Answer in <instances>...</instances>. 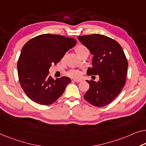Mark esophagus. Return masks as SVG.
I'll list each match as a JSON object with an SVG mask.
<instances>
[{"mask_svg":"<svg viewBox=\"0 0 146 146\" xmlns=\"http://www.w3.org/2000/svg\"><path fill=\"white\" fill-rule=\"evenodd\" d=\"M73 80L76 82H80L82 81V80H80V79H73Z\"/></svg>","mask_w":146,"mask_h":146,"instance_id":"34e87169","label":"esophagus"}]
</instances>
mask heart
Returning a JSON list of instances; mask_svg holds the SVG:
<instances>
[{"label":"heart","mask_w":146,"mask_h":146,"mask_svg":"<svg viewBox=\"0 0 146 146\" xmlns=\"http://www.w3.org/2000/svg\"><path fill=\"white\" fill-rule=\"evenodd\" d=\"M75 51L78 56L81 57L86 52H88V49L86 48V47L84 46L79 45L75 47ZM64 58L65 57H63L62 60H64ZM67 75H68L69 77L73 78H77H77H80L81 77L82 72L79 70H77V69H71V70H69L68 72H67Z\"/></svg>","instance_id":"b5f03b06"}]
</instances>
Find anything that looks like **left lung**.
I'll list each match as a JSON object with an SVG mask.
<instances>
[{
    "mask_svg": "<svg viewBox=\"0 0 146 146\" xmlns=\"http://www.w3.org/2000/svg\"><path fill=\"white\" fill-rule=\"evenodd\" d=\"M82 44L94 56L92 68L87 74L95 77L98 82L86 80L90 85L84 98L96 107H104L110 104L125 86L128 62L121 46L114 39L100 34L79 36Z\"/></svg>",
    "mask_w": 146,
    "mask_h": 146,
    "instance_id": "1",
    "label": "left lung"
}]
</instances>
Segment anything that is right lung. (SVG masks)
I'll return each mask as SVG.
<instances>
[{
	"mask_svg": "<svg viewBox=\"0 0 146 146\" xmlns=\"http://www.w3.org/2000/svg\"><path fill=\"white\" fill-rule=\"evenodd\" d=\"M76 43L73 38L43 34L23 46L17 62V74L21 88L32 101L50 105L63 94L71 79L62 77L54 80L49 75V69Z\"/></svg>",
	"mask_w": 146,
	"mask_h": 146,
	"instance_id": "obj_1",
	"label": "right lung"
}]
</instances>
